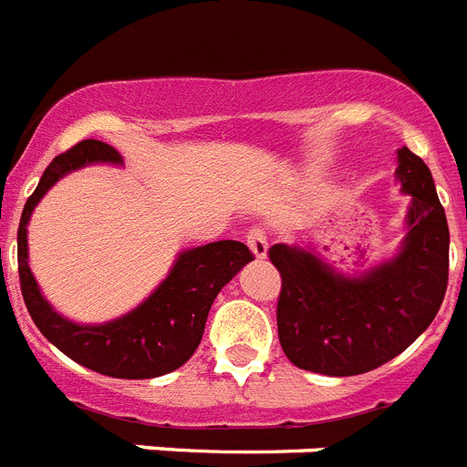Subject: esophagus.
Segmentation results:
<instances>
[{
	"label": "esophagus",
	"mask_w": 467,
	"mask_h": 467,
	"mask_svg": "<svg viewBox=\"0 0 467 467\" xmlns=\"http://www.w3.org/2000/svg\"><path fill=\"white\" fill-rule=\"evenodd\" d=\"M248 248H251L253 255H255L257 260H265V257H267V236H265L263 231L253 229L251 234H248Z\"/></svg>",
	"instance_id": "34e87169"
}]
</instances>
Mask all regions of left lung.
<instances>
[{
    "label": "left lung",
    "instance_id": "1",
    "mask_svg": "<svg viewBox=\"0 0 467 467\" xmlns=\"http://www.w3.org/2000/svg\"><path fill=\"white\" fill-rule=\"evenodd\" d=\"M398 181L412 197L400 251L357 275L318 253L277 244L282 275L279 345L294 367L323 376H357L405 352L431 326L449 285V223L427 163L398 149Z\"/></svg>",
    "mask_w": 467,
    "mask_h": 467
}]
</instances>
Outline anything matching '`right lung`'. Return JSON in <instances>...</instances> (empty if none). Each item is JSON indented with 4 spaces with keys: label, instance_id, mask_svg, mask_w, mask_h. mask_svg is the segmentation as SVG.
<instances>
[{
    "label": "right lung",
    "instance_id": "add662e5",
    "mask_svg": "<svg viewBox=\"0 0 467 467\" xmlns=\"http://www.w3.org/2000/svg\"><path fill=\"white\" fill-rule=\"evenodd\" d=\"M110 144L84 140L52 159L38 188L26 200L18 223V279L26 308L40 333L81 367L113 379H156L171 374L195 354L216 294L236 277L253 253L241 241L190 248L178 255L169 277L134 311L100 326H79L59 316L28 267V219L43 195L62 178L88 163H120Z\"/></svg>",
    "mask_w": 467,
    "mask_h": 467
}]
</instances>
